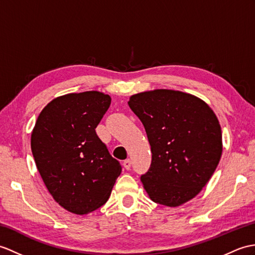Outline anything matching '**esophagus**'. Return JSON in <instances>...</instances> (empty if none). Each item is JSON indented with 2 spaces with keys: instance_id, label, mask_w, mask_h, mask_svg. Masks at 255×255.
<instances>
[{
  "instance_id": "1",
  "label": "esophagus",
  "mask_w": 255,
  "mask_h": 255,
  "mask_svg": "<svg viewBox=\"0 0 255 255\" xmlns=\"http://www.w3.org/2000/svg\"><path fill=\"white\" fill-rule=\"evenodd\" d=\"M123 165H124V167H125L127 170H129L130 168H131V161H130L129 158H127V159H125V161H124Z\"/></svg>"
}]
</instances>
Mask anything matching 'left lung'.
<instances>
[{"label":"left lung","instance_id":"1","mask_svg":"<svg viewBox=\"0 0 255 255\" xmlns=\"http://www.w3.org/2000/svg\"><path fill=\"white\" fill-rule=\"evenodd\" d=\"M129 108L143 124L152 152L141 175L155 203L179 206L208 183L222 156V130L204 101L181 91L157 89L130 97Z\"/></svg>","mask_w":255,"mask_h":255}]
</instances>
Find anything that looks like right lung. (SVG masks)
<instances>
[{
  "instance_id": "right-lung-1",
  "label": "right lung",
  "mask_w": 255,
  "mask_h": 255,
  "mask_svg": "<svg viewBox=\"0 0 255 255\" xmlns=\"http://www.w3.org/2000/svg\"><path fill=\"white\" fill-rule=\"evenodd\" d=\"M111 105L99 91L58 97L41 112L31 133V151L44 185L62 208L88 214L105 204L120 162L112 157L96 128Z\"/></svg>"
}]
</instances>
